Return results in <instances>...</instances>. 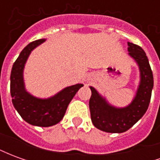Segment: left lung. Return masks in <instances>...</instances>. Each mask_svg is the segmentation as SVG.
<instances>
[{
    "label": "left lung",
    "mask_w": 160,
    "mask_h": 160,
    "mask_svg": "<svg viewBox=\"0 0 160 160\" xmlns=\"http://www.w3.org/2000/svg\"><path fill=\"white\" fill-rule=\"evenodd\" d=\"M128 55L139 66L141 81L136 95L130 104L117 108L90 87L92 96L89 100L91 119L95 127L107 133H123L140 120L148 110L153 87V76L148 56L141 47L128 42Z\"/></svg>",
    "instance_id": "8db88e82"
}]
</instances>
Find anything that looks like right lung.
Segmentation results:
<instances>
[{
	"instance_id": "1",
	"label": "right lung",
	"mask_w": 160,
	"mask_h": 160,
	"mask_svg": "<svg viewBox=\"0 0 160 160\" xmlns=\"http://www.w3.org/2000/svg\"><path fill=\"white\" fill-rule=\"evenodd\" d=\"M45 39L30 42L13 63L10 76V92L12 104L26 122L39 127H49L58 123L65 115L70 101L83 84L68 87L49 98H38L27 92L25 88L23 71L28 56Z\"/></svg>"
}]
</instances>
